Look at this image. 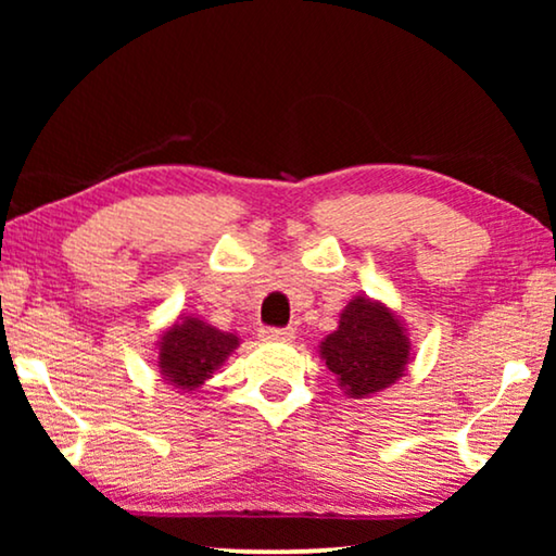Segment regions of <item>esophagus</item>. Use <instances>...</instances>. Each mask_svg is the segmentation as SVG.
Listing matches in <instances>:
<instances>
[{
	"mask_svg": "<svg viewBox=\"0 0 556 556\" xmlns=\"http://www.w3.org/2000/svg\"><path fill=\"white\" fill-rule=\"evenodd\" d=\"M261 339H268V341H291V339H293V329H291V326H263V329H261Z\"/></svg>",
	"mask_w": 556,
	"mask_h": 556,
	"instance_id": "34e87169",
	"label": "esophagus"
}]
</instances>
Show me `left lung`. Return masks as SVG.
Here are the masks:
<instances>
[{
    "mask_svg": "<svg viewBox=\"0 0 556 556\" xmlns=\"http://www.w3.org/2000/svg\"><path fill=\"white\" fill-rule=\"evenodd\" d=\"M321 356L346 394L364 397L384 390L402 375L409 341L384 306L354 299L341 314L339 329L321 341Z\"/></svg>",
    "mask_w": 556,
    "mask_h": 556,
    "instance_id": "obj_1",
    "label": "left lung"
}]
</instances>
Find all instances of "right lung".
I'll return each instance as SVG.
<instances>
[{
  "mask_svg": "<svg viewBox=\"0 0 556 556\" xmlns=\"http://www.w3.org/2000/svg\"><path fill=\"white\" fill-rule=\"evenodd\" d=\"M235 346H238V337L232 333L212 329L197 318H187L164 333L162 349H159V369L164 379H169L179 390H197Z\"/></svg>",
  "mask_w": 556,
  "mask_h": 556,
  "instance_id": "1",
  "label": "right lung"
}]
</instances>
